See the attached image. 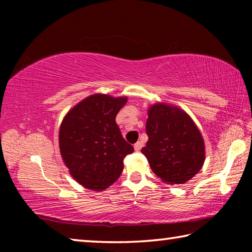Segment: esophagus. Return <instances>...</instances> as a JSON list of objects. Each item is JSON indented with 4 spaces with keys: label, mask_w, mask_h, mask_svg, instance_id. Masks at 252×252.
I'll use <instances>...</instances> for the list:
<instances>
[{
    "label": "esophagus",
    "mask_w": 252,
    "mask_h": 252,
    "mask_svg": "<svg viewBox=\"0 0 252 252\" xmlns=\"http://www.w3.org/2000/svg\"><path fill=\"white\" fill-rule=\"evenodd\" d=\"M142 147H143V143L141 141H138L134 144V150L139 152L142 149Z\"/></svg>",
    "instance_id": "obj_1"
}]
</instances>
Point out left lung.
Listing matches in <instances>:
<instances>
[{
  "label": "left lung",
  "instance_id": "obj_1",
  "mask_svg": "<svg viewBox=\"0 0 252 252\" xmlns=\"http://www.w3.org/2000/svg\"><path fill=\"white\" fill-rule=\"evenodd\" d=\"M146 131L149 140L141 152L162 182L182 185L201 170L206 159L204 141L185 110L163 102L150 105Z\"/></svg>",
  "mask_w": 252,
  "mask_h": 252
}]
</instances>
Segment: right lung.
I'll use <instances>...</instances> for the list:
<instances>
[{"mask_svg": "<svg viewBox=\"0 0 252 252\" xmlns=\"http://www.w3.org/2000/svg\"><path fill=\"white\" fill-rule=\"evenodd\" d=\"M127 96L94 93L75 104L59 131L62 160L71 177L87 189L103 191L123 171L126 156L134 151L116 122Z\"/></svg>", "mask_w": 252, "mask_h": 252, "instance_id": "obj_1", "label": "right lung"}]
</instances>
